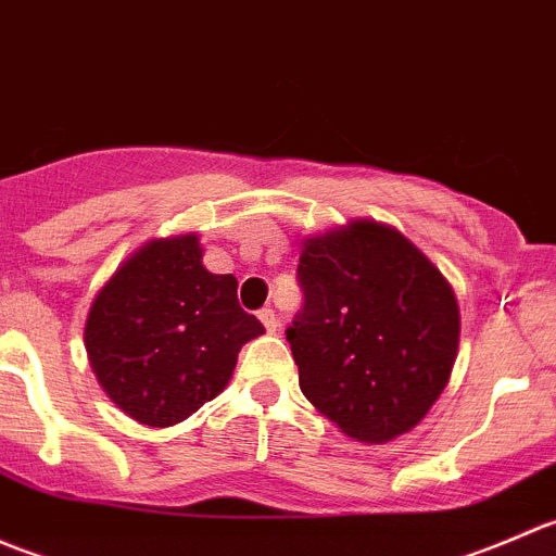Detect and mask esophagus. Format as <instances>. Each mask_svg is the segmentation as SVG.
<instances>
[{"instance_id": "34e87169", "label": "esophagus", "mask_w": 556, "mask_h": 556, "mask_svg": "<svg viewBox=\"0 0 556 556\" xmlns=\"http://www.w3.org/2000/svg\"><path fill=\"white\" fill-rule=\"evenodd\" d=\"M257 317H261V323L266 325V330H268V333H274V330L279 328V323H277V314H274L271 306H266V309H261V312H257Z\"/></svg>"}]
</instances>
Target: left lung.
I'll return each instance as SVG.
<instances>
[{
    "label": "left lung",
    "instance_id": "1",
    "mask_svg": "<svg viewBox=\"0 0 556 556\" xmlns=\"http://www.w3.org/2000/svg\"><path fill=\"white\" fill-rule=\"evenodd\" d=\"M304 309L285 330L301 392L341 433L382 444L412 430L457 357L452 285L401 231L355 220L306 239Z\"/></svg>",
    "mask_w": 556,
    "mask_h": 556
}]
</instances>
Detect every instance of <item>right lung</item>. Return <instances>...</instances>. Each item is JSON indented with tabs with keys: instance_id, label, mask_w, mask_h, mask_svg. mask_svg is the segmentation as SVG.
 I'll return each mask as SVG.
<instances>
[{
	"instance_id": "obj_1",
	"label": "right lung",
	"mask_w": 556,
	"mask_h": 556,
	"mask_svg": "<svg viewBox=\"0 0 556 556\" xmlns=\"http://www.w3.org/2000/svg\"><path fill=\"white\" fill-rule=\"evenodd\" d=\"M199 237L153 239L99 290L86 350L117 408L169 428L226 390L239 350L263 333L237 299L233 274L201 266Z\"/></svg>"
}]
</instances>
